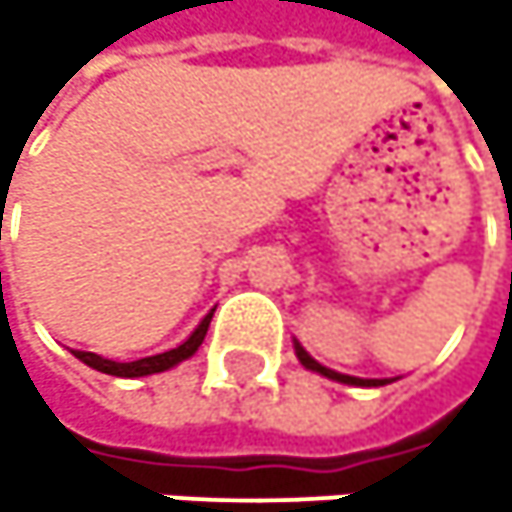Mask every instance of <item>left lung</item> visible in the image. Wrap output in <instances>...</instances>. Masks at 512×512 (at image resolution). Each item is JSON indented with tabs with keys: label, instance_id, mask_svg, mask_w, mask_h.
Here are the masks:
<instances>
[{
	"label": "left lung",
	"instance_id": "1",
	"mask_svg": "<svg viewBox=\"0 0 512 512\" xmlns=\"http://www.w3.org/2000/svg\"><path fill=\"white\" fill-rule=\"evenodd\" d=\"M294 353H298V359H301V365H304V368H310V371H319V375H325V378H331V381H341V384H356V387H384V384H387V381H371V378H350V375H338V371H331V368L319 365L313 356H307V350H304L301 344H294Z\"/></svg>",
	"mask_w": 512,
	"mask_h": 512
}]
</instances>
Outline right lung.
Masks as SVG:
<instances>
[{
    "label": "right lung",
    "mask_w": 512,
    "mask_h": 512,
    "mask_svg": "<svg viewBox=\"0 0 512 512\" xmlns=\"http://www.w3.org/2000/svg\"><path fill=\"white\" fill-rule=\"evenodd\" d=\"M214 313V310H211ZM211 313L199 322V328L190 334V338L181 344V347H174L168 353H159V356H147V359H134V362H113V359H104V356H97V353H85V350H73V356L79 362H85L88 368H97V371H104V375H116V378H144V375H156V371H165L171 365H178L184 359H190L199 344L205 341V331H208V322H211Z\"/></svg>",
    "instance_id": "add662e5"
}]
</instances>
